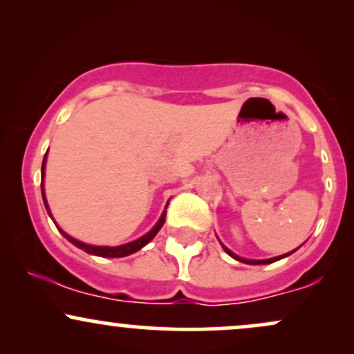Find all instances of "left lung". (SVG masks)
I'll use <instances>...</instances> for the list:
<instances>
[{"label":"left lung","instance_id":"1","mask_svg":"<svg viewBox=\"0 0 354 354\" xmlns=\"http://www.w3.org/2000/svg\"><path fill=\"white\" fill-rule=\"evenodd\" d=\"M223 248H225V246H223ZM225 250H226V248H225ZM226 253H228L230 256H233V258L238 259V261L246 263V265H268V263H274V261H278V259L284 258V256L291 254V253H288V254H283V256H276V258H271V259H245V258H239V256H236L234 253H231L230 250H226Z\"/></svg>","mask_w":354,"mask_h":354}]
</instances>
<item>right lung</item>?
Instances as JSON below:
<instances>
[{
    "label": "right lung",
    "mask_w": 354,
    "mask_h": 354,
    "mask_svg": "<svg viewBox=\"0 0 354 354\" xmlns=\"http://www.w3.org/2000/svg\"><path fill=\"white\" fill-rule=\"evenodd\" d=\"M44 163H46V154H44L43 158V166H41V176L44 178ZM41 193H43V201H44V206H46L48 209V214H50V208H48V203H46V198H44V189H43V185H41ZM51 216V214H50ZM165 218H166V211H163V214H161L160 221L156 223V226L149 231V233H146L145 236H141L140 239H136V241H131L128 243V245H121V246H115V248H109V246H91V245H86V243H81L78 239L68 236L66 233H64L63 230H59L61 233H63V236L68 239V241H71L73 245L81 248V250H84L86 253L89 254H96V256H101V258H123V256H128V254H133L136 253V251H140L141 248L145 245H148L151 239L156 236L158 231L161 230V226L165 225Z\"/></svg>",
    "instance_id": "1"
}]
</instances>
